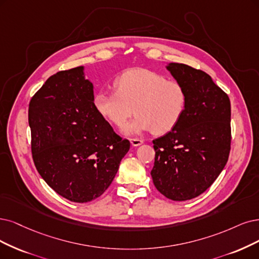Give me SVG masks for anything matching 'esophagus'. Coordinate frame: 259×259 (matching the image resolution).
Masks as SVG:
<instances>
[{
	"mask_svg": "<svg viewBox=\"0 0 259 259\" xmlns=\"http://www.w3.org/2000/svg\"><path fill=\"white\" fill-rule=\"evenodd\" d=\"M130 143H131L132 146L137 147V146H140V145L143 144V140H141V139H130Z\"/></svg>",
	"mask_w": 259,
	"mask_h": 259,
	"instance_id": "esophagus-1",
	"label": "esophagus"
}]
</instances>
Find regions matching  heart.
I'll list each match as a JSON object with an SVG mask.
<instances>
[{
	"label": "heart",
	"mask_w": 259,
	"mask_h": 259,
	"mask_svg": "<svg viewBox=\"0 0 259 259\" xmlns=\"http://www.w3.org/2000/svg\"><path fill=\"white\" fill-rule=\"evenodd\" d=\"M113 92L95 95L94 105L102 117L115 126L124 127L126 136L150 131L161 136L173 130L186 112L188 95L177 81L144 68H133L120 73L114 81Z\"/></svg>",
	"instance_id": "b5f03b06"
}]
</instances>
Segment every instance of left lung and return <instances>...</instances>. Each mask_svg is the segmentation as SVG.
<instances>
[{
    "instance_id": "obj_1",
    "label": "left lung",
    "mask_w": 259,
    "mask_h": 259,
    "mask_svg": "<svg viewBox=\"0 0 259 259\" xmlns=\"http://www.w3.org/2000/svg\"><path fill=\"white\" fill-rule=\"evenodd\" d=\"M166 69L186 89V112L177 126L152 141L154 185L171 200L192 199L221 174L231 151V101L206 72L170 63Z\"/></svg>"
}]
</instances>
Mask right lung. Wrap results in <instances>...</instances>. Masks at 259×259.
I'll list each match as a JSON object with an SVG mask.
<instances>
[{"mask_svg":"<svg viewBox=\"0 0 259 259\" xmlns=\"http://www.w3.org/2000/svg\"><path fill=\"white\" fill-rule=\"evenodd\" d=\"M32 155L42 179L74 203L99 197L116 175L130 142L114 132L94 105L84 67L56 72L28 105Z\"/></svg>","mask_w":259,"mask_h":259,"instance_id":"add662e5","label":"right lung"}]
</instances>
